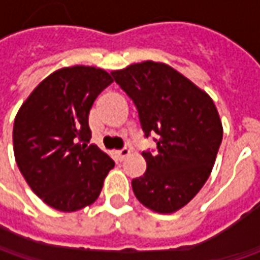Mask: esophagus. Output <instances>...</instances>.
Instances as JSON below:
<instances>
[{
    "mask_svg": "<svg viewBox=\"0 0 260 260\" xmlns=\"http://www.w3.org/2000/svg\"><path fill=\"white\" fill-rule=\"evenodd\" d=\"M130 152H132V150H130L128 147H123L121 150H118V152H117V156H118V159H120V160H124L125 157L130 155Z\"/></svg>",
    "mask_w": 260,
    "mask_h": 260,
    "instance_id": "34e87169",
    "label": "esophagus"
}]
</instances>
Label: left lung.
Here are the masks:
<instances>
[{
    "instance_id": "obj_1",
    "label": "left lung",
    "mask_w": 260,
    "mask_h": 260,
    "mask_svg": "<svg viewBox=\"0 0 260 260\" xmlns=\"http://www.w3.org/2000/svg\"><path fill=\"white\" fill-rule=\"evenodd\" d=\"M139 111L146 137L157 135L156 152H143L147 169L132 181L142 204L171 214L207 182L223 139L210 95L165 63L146 60L111 72Z\"/></svg>"
}]
</instances>
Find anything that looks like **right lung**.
Here are the masks:
<instances>
[{"mask_svg":"<svg viewBox=\"0 0 260 260\" xmlns=\"http://www.w3.org/2000/svg\"><path fill=\"white\" fill-rule=\"evenodd\" d=\"M113 82L94 66L62 68L43 79L15 115L17 166L28 186L55 210L72 213L91 205L114 160L88 145L89 110Z\"/></svg>","mask_w":260,"mask_h":260,"instance_id":"1","label":"right lung"}]
</instances>
